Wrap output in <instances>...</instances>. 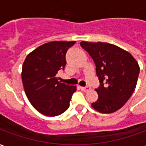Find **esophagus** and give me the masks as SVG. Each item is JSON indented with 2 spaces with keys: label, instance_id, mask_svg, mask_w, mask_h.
Wrapping results in <instances>:
<instances>
[{
  "label": "esophagus",
  "instance_id": "34e87169",
  "mask_svg": "<svg viewBox=\"0 0 146 146\" xmlns=\"http://www.w3.org/2000/svg\"><path fill=\"white\" fill-rule=\"evenodd\" d=\"M80 89L84 92H88L91 90V88L89 86H86V87H80Z\"/></svg>",
  "mask_w": 146,
  "mask_h": 146
}]
</instances>
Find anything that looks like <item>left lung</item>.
Here are the masks:
<instances>
[{
	"label": "left lung",
	"mask_w": 146,
	"mask_h": 146,
	"mask_svg": "<svg viewBox=\"0 0 146 146\" xmlns=\"http://www.w3.org/2000/svg\"><path fill=\"white\" fill-rule=\"evenodd\" d=\"M80 46L94 60L100 86L97 101L92 106L102 113H112L122 107L135 91L139 66L122 48L109 43L81 41Z\"/></svg>",
	"instance_id": "1"
}]
</instances>
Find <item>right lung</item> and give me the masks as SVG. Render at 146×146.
Segmentation results:
<instances>
[{
  "label": "right lung",
  "mask_w": 146,
  "mask_h": 146,
  "mask_svg": "<svg viewBox=\"0 0 146 146\" xmlns=\"http://www.w3.org/2000/svg\"><path fill=\"white\" fill-rule=\"evenodd\" d=\"M76 41H51L40 46L24 61L22 80L31 105L39 113L55 116L70 106L76 86L58 81V71L64 70L66 54Z\"/></svg>",
  "instance_id": "right-lung-1"
}]
</instances>
